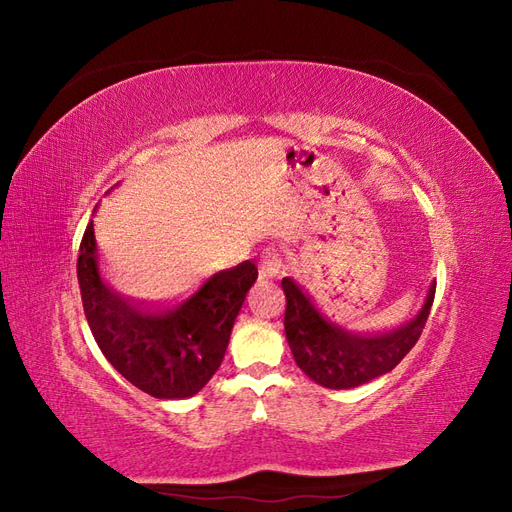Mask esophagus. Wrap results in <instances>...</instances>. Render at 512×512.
<instances>
[{"instance_id":"obj_1","label":"esophagus","mask_w":512,"mask_h":512,"mask_svg":"<svg viewBox=\"0 0 512 512\" xmlns=\"http://www.w3.org/2000/svg\"><path fill=\"white\" fill-rule=\"evenodd\" d=\"M288 271V260L282 256L280 250L269 247V250L262 254L260 262V277L262 280H275V277H282Z\"/></svg>"}]
</instances>
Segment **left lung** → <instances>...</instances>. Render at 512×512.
<instances>
[{
  "mask_svg": "<svg viewBox=\"0 0 512 512\" xmlns=\"http://www.w3.org/2000/svg\"><path fill=\"white\" fill-rule=\"evenodd\" d=\"M286 292L284 329L294 363L324 389H354L389 371L418 342L436 294L431 282L418 312L395 329L382 333H356L322 312L297 280L284 277Z\"/></svg>",
  "mask_w": 512,
  "mask_h": 512,
  "instance_id": "obj_1",
  "label": "left lung"
}]
</instances>
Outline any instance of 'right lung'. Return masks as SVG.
<instances>
[{"label": "right lung", "mask_w": 512, "mask_h": 512, "mask_svg": "<svg viewBox=\"0 0 512 512\" xmlns=\"http://www.w3.org/2000/svg\"><path fill=\"white\" fill-rule=\"evenodd\" d=\"M83 309L102 354L136 389L156 399L196 395L222 365L245 294L258 277L252 260L213 273L188 299L141 307L100 271L94 220L76 262Z\"/></svg>", "instance_id": "add662e5"}]
</instances>
